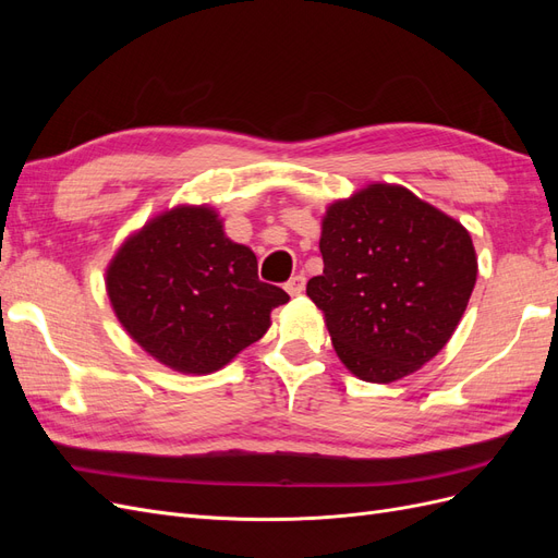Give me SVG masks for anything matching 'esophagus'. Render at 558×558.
<instances>
[{"mask_svg": "<svg viewBox=\"0 0 558 558\" xmlns=\"http://www.w3.org/2000/svg\"><path fill=\"white\" fill-rule=\"evenodd\" d=\"M305 283H307L305 277L295 275V277H291L289 281H286V291H289L291 295H300V293H305Z\"/></svg>", "mask_w": 558, "mask_h": 558, "instance_id": "obj_1", "label": "esophagus"}]
</instances>
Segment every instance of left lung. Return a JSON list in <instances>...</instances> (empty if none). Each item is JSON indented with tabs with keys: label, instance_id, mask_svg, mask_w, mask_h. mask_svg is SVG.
Here are the masks:
<instances>
[{
	"label": "left lung",
	"instance_id": "8db88e82",
	"mask_svg": "<svg viewBox=\"0 0 558 558\" xmlns=\"http://www.w3.org/2000/svg\"><path fill=\"white\" fill-rule=\"evenodd\" d=\"M324 275L307 295L335 353L373 384L408 377L445 349L477 281L470 232L398 183H367L320 221Z\"/></svg>",
	"mask_w": 558,
	"mask_h": 558
}]
</instances>
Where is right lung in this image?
Wrapping results in <instances>:
<instances>
[{
	"instance_id": "obj_1",
	"label": "right lung",
	"mask_w": 558,
	"mask_h": 558,
	"mask_svg": "<svg viewBox=\"0 0 558 558\" xmlns=\"http://www.w3.org/2000/svg\"><path fill=\"white\" fill-rule=\"evenodd\" d=\"M105 283L118 324L181 375L228 365L289 302L279 286L258 279L256 253L228 238L209 205H177L128 234Z\"/></svg>"
}]
</instances>
